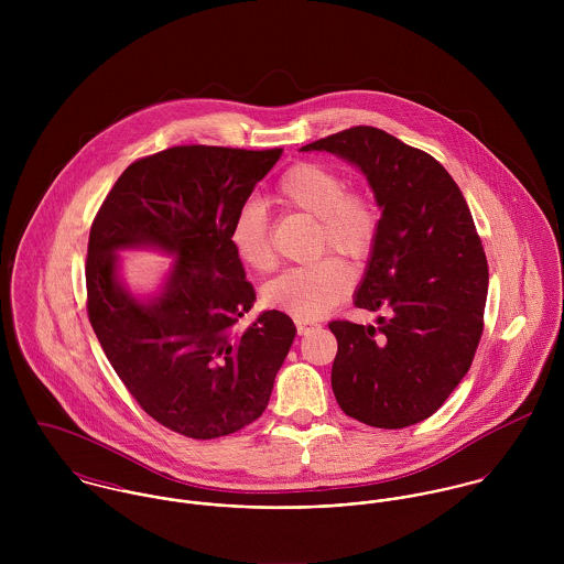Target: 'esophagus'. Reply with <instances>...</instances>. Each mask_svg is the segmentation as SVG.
I'll list each match as a JSON object with an SVG mask.
<instances>
[{
	"label": "esophagus",
	"mask_w": 564,
	"mask_h": 564,
	"mask_svg": "<svg viewBox=\"0 0 564 564\" xmlns=\"http://www.w3.org/2000/svg\"><path fill=\"white\" fill-rule=\"evenodd\" d=\"M317 325H319L317 322H297V334H308Z\"/></svg>",
	"instance_id": "esophagus-1"
}]
</instances>
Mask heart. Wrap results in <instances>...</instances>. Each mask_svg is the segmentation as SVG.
I'll use <instances>...</instances> for the list:
<instances>
[{"mask_svg":"<svg viewBox=\"0 0 564 564\" xmlns=\"http://www.w3.org/2000/svg\"><path fill=\"white\" fill-rule=\"evenodd\" d=\"M275 202L317 221L315 256L338 253L362 264L376 251L382 228L378 204L365 191L349 188L345 175L329 164L302 161L289 166L275 184ZM228 239L245 267L269 271L275 264L269 215L262 204L249 199L239 206ZM351 286L349 267L336 256H325L282 271L264 286L262 300L297 322H315L343 302Z\"/></svg>","mask_w":564,"mask_h":564,"instance_id":"obj_1","label":"heart"}]
</instances>
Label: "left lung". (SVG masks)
Segmentation results:
<instances>
[{
  "label": "left lung",
  "instance_id": "1",
  "mask_svg": "<svg viewBox=\"0 0 564 564\" xmlns=\"http://www.w3.org/2000/svg\"><path fill=\"white\" fill-rule=\"evenodd\" d=\"M302 150L360 166L382 208L354 302L382 317L329 323L334 398L373 427L419 423L465 378L482 336L488 264L471 210L441 162L384 130L356 126Z\"/></svg>",
  "mask_w": 564,
  "mask_h": 564
}]
</instances>
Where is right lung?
<instances>
[{
  "label": "right lung",
  "mask_w": 564,
  "mask_h": 564,
  "mask_svg": "<svg viewBox=\"0 0 564 564\" xmlns=\"http://www.w3.org/2000/svg\"><path fill=\"white\" fill-rule=\"evenodd\" d=\"M282 156L273 150L177 145L132 162L99 206L86 251V313L137 403L188 438L228 436L271 398L295 325L256 302L230 224ZM159 246L176 256L161 299L143 305L116 280L117 248Z\"/></svg>",
  "instance_id": "right-lung-1"
}]
</instances>
